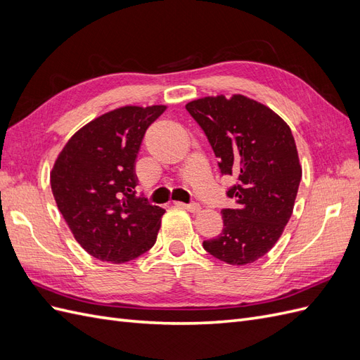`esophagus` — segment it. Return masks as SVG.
I'll list each match as a JSON object with an SVG mask.
<instances>
[{"mask_svg": "<svg viewBox=\"0 0 360 360\" xmlns=\"http://www.w3.org/2000/svg\"><path fill=\"white\" fill-rule=\"evenodd\" d=\"M179 204L183 207V209H186L191 213H198L201 210V205L198 202H191V204H181V202H179Z\"/></svg>", "mask_w": 360, "mask_h": 360, "instance_id": "1", "label": "esophagus"}]
</instances>
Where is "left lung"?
<instances>
[{
    "label": "left lung",
    "instance_id": "left-lung-1",
    "mask_svg": "<svg viewBox=\"0 0 360 360\" xmlns=\"http://www.w3.org/2000/svg\"><path fill=\"white\" fill-rule=\"evenodd\" d=\"M186 110L204 130L222 176L236 177L226 191L236 207L221 210L222 233L202 246L228 264L254 263L275 246L292 213L302 167L291 129L242 94L202 97Z\"/></svg>",
    "mask_w": 360,
    "mask_h": 360
}]
</instances>
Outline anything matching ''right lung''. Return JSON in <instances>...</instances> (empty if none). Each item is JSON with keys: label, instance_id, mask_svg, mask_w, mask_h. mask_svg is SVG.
<instances>
[{"label": "right lung", "instance_id": "add662e5", "mask_svg": "<svg viewBox=\"0 0 360 360\" xmlns=\"http://www.w3.org/2000/svg\"><path fill=\"white\" fill-rule=\"evenodd\" d=\"M167 110L123 106L79 129L51 172L64 221L91 257L108 263L135 259L156 243L162 207L136 197L135 163L146 130Z\"/></svg>", "mask_w": 360, "mask_h": 360}]
</instances>
